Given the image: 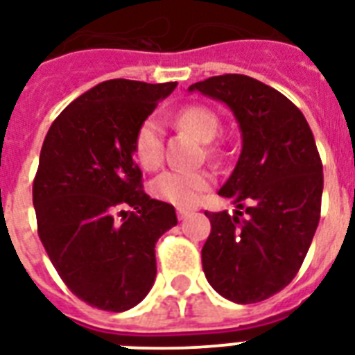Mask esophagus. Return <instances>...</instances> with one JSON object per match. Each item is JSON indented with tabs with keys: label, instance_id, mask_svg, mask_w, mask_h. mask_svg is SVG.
<instances>
[{
	"label": "esophagus",
	"instance_id": "34e87169",
	"mask_svg": "<svg viewBox=\"0 0 355 355\" xmlns=\"http://www.w3.org/2000/svg\"><path fill=\"white\" fill-rule=\"evenodd\" d=\"M192 209H187V207H178V218L180 220H183V218H187V216L191 215Z\"/></svg>",
	"mask_w": 355,
	"mask_h": 355
}]
</instances>
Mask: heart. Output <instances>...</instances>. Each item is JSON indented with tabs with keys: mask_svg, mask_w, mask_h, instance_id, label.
<instances>
[{
	"mask_svg": "<svg viewBox=\"0 0 355 355\" xmlns=\"http://www.w3.org/2000/svg\"><path fill=\"white\" fill-rule=\"evenodd\" d=\"M178 125L189 129L202 142H211L220 131L215 111L203 105H187L174 114ZM137 163L144 170H155L163 161V123L148 116L140 123L133 140ZM213 187V175L205 170H166L152 183L153 196L174 205H194Z\"/></svg>",
	"mask_w": 355,
	"mask_h": 355,
	"instance_id": "b5f03b06",
	"label": "heart"
}]
</instances>
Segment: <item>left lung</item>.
Here are the masks:
<instances>
[{"label": "left lung", "instance_id": "1", "mask_svg": "<svg viewBox=\"0 0 355 355\" xmlns=\"http://www.w3.org/2000/svg\"><path fill=\"white\" fill-rule=\"evenodd\" d=\"M189 90L224 101L243 137L237 166L218 191L237 209L205 213L203 272L235 304L266 300L300 270L320 220L322 161L311 129L293 101L248 76H215Z\"/></svg>", "mask_w": 355, "mask_h": 355}]
</instances>
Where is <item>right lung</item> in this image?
<instances>
[{"label": "right lung", "instance_id": "add662e5", "mask_svg": "<svg viewBox=\"0 0 355 355\" xmlns=\"http://www.w3.org/2000/svg\"><path fill=\"white\" fill-rule=\"evenodd\" d=\"M175 85L103 81L44 139L33 181L38 237L68 289L103 311H128L150 293L155 243L178 224L170 203L142 191L133 161L137 129Z\"/></svg>", "mask_w": 355, "mask_h": 355}]
</instances>
